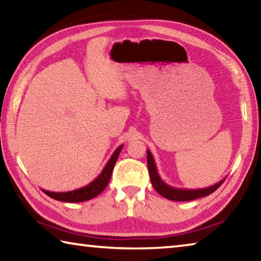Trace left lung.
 I'll list each match as a JSON object with an SVG mask.
<instances>
[{"label":"left lung","mask_w":261,"mask_h":261,"mask_svg":"<svg viewBox=\"0 0 261 261\" xmlns=\"http://www.w3.org/2000/svg\"><path fill=\"white\" fill-rule=\"evenodd\" d=\"M147 166H148L149 178H151L153 188L155 189L156 192L159 194H161L162 197L174 201H189V200H194V199H198V198L208 196V194L213 193L215 190L224 182V179H226V178L221 179L219 183L204 189H197V190L178 189V188L170 187V185H168L161 179V177L159 176V173H158L155 161H154V158L149 149H147Z\"/></svg>","instance_id":"obj_1"}]
</instances>
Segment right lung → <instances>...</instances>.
Segmentation results:
<instances>
[{
	"label": "right lung",
	"mask_w": 261,
	"mask_h": 261,
	"mask_svg": "<svg viewBox=\"0 0 261 261\" xmlns=\"http://www.w3.org/2000/svg\"><path fill=\"white\" fill-rule=\"evenodd\" d=\"M122 147L123 145H121V146H118L116 149H115V152L113 153V155L110 156L109 161L107 162V165L105 166L102 171H101V174L93 180V182L87 184L86 187L79 188L77 190H72V191H67V192H51L43 189L41 190L47 194V196L53 198V199L64 201V202H82V201L93 199L94 197H96L98 194L102 192L106 189V187L108 185L110 176H112V173H113L114 166L117 161L118 155H120Z\"/></svg>",
	"instance_id": "1"
}]
</instances>
